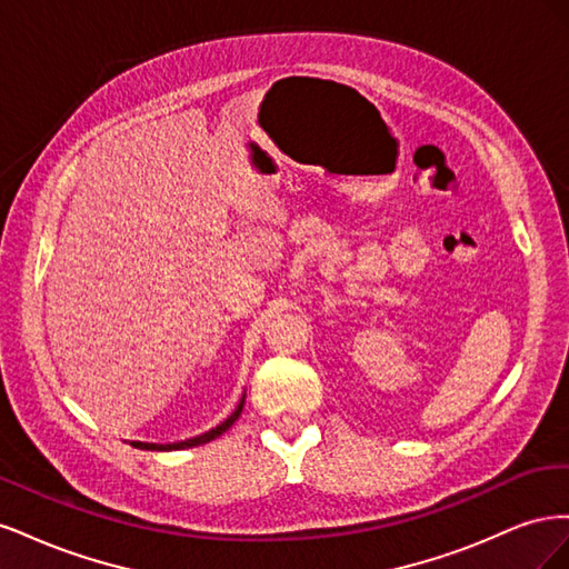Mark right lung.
I'll return each instance as SVG.
<instances>
[{
  "instance_id": "right-lung-1",
  "label": "right lung",
  "mask_w": 569,
  "mask_h": 569,
  "mask_svg": "<svg viewBox=\"0 0 569 569\" xmlns=\"http://www.w3.org/2000/svg\"><path fill=\"white\" fill-rule=\"evenodd\" d=\"M242 408H244V396H242V401H239V406L234 408V412H232V416H230L226 422H220L218 427L209 429V432L199 435V437H194V439L178 441V443H142V441H132V446H134V449H147V451H178V449H192V446L209 443V441H213L216 437H220L222 432H228V429L234 425V420L239 418V412H242Z\"/></svg>"
}]
</instances>
